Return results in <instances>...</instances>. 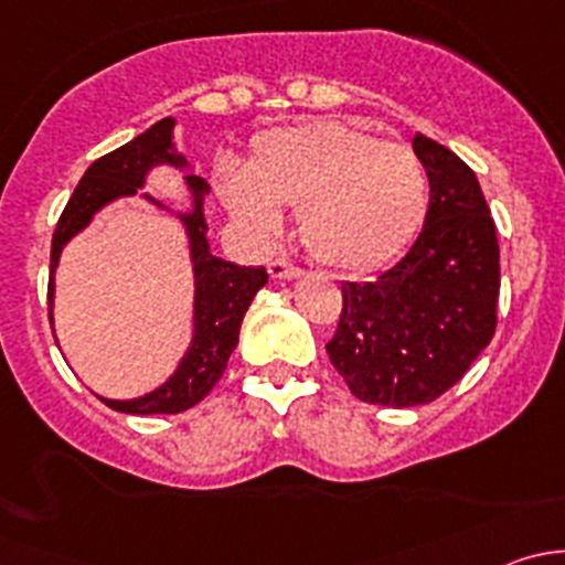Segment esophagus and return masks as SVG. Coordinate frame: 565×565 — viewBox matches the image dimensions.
<instances>
[{"label":"esophagus","instance_id":"esophagus-1","mask_svg":"<svg viewBox=\"0 0 565 565\" xmlns=\"http://www.w3.org/2000/svg\"><path fill=\"white\" fill-rule=\"evenodd\" d=\"M267 273H270L273 281H292V278L300 276V267L292 265V262H287V259H276V262H270Z\"/></svg>","mask_w":565,"mask_h":565}]
</instances>
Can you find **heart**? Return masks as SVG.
<instances>
[{
    "label": "heart",
    "mask_w": 565,
    "mask_h": 565,
    "mask_svg": "<svg viewBox=\"0 0 565 565\" xmlns=\"http://www.w3.org/2000/svg\"><path fill=\"white\" fill-rule=\"evenodd\" d=\"M221 202L237 224L267 241L281 207H298L306 250L335 270H372L420 230L429 180L413 147L385 141L339 119L267 130L248 163L215 167Z\"/></svg>",
    "instance_id": "b5f03b06"
}]
</instances>
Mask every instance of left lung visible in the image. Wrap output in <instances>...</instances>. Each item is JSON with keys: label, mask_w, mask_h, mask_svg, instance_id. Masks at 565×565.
<instances>
[{"label": "left lung", "mask_w": 565, "mask_h": 565, "mask_svg": "<svg viewBox=\"0 0 565 565\" xmlns=\"http://www.w3.org/2000/svg\"><path fill=\"white\" fill-rule=\"evenodd\" d=\"M413 152L429 177V210L402 259L341 284L344 311L328 355L361 402L418 407L465 377L498 324L500 246L478 177L424 134Z\"/></svg>", "instance_id": "left-lung-1"}]
</instances>
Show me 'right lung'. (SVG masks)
<instances>
[{"instance_id": "1", "label": "right lung", "mask_w": 565, "mask_h": 565, "mask_svg": "<svg viewBox=\"0 0 565 565\" xmlns=\"http://www.w3.org/2000/svg\"><path fill=\"white\" fill-rule=\"evenodd\" d=\"M174 117L158 119L156 125L117 147L108 156L98 158L82 177L73 191L65 213L60 215L54 241H51V278H49V319L54 324V298H56V267L62 250L76 235H82L95 215L119 199L139 196L172 215L182 226L188 241V259L193 273V315H191V341L177 361L174 372L158 388L141 393L134 398H106L108 407L130 415L156 413H182L202 402L213 385L224 374L232 350L241 339V324L246 317L250 300L267 284L265 267H241L226 262L210 250L207 218H204V199L210 185L193 172L191 161L174 145ZM169 166L183 174L189 193V207L180 211L152 198L143 191L146 180L156 168Z\"/></svg>"}]
</instances>
